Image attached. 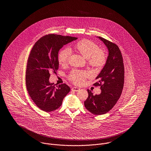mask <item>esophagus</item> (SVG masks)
Masks as SVG:
<instances>
[{
	"label": "esophagus",
	"mask_w": 151,
	"mask_h": 151,
	"mask_svg": "<svg viewBox=\"0 0 151 151\" xmlns=\"http://www.w3.org/2000/svg\"><path fill=\"white\" fill-rule=\"evenodd\" d=\"M72 90L73 91H75V92H78V91H79L80 90V89L78 87H73L72 88Z\"/></svg>",
	"instance_id": "esophagus-1"
}]
</instances>
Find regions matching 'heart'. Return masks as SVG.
Instances as JSON below:
<instances>
[{"label":"heart","mask_w":151,"mask_h":151,"mask_svg":"<svg viewBox=\"0 0 151 151\" xmlns=\"http://www.w3.org/2000/svg\"><path fill=\"white\" fill-rule=\"evenodd\" d=\"M74 49L78 51L86 58L88 64L94 68H100L106 62V55L101 50L100 47L93 41L89 40H83L76 43ZM71 51L68 48L63 49L58 55V60L59 65H65L68 62ZM86 71L73 70L68 75V78L76 84H81L88 76Z\"/></svg>","instance_id":"b5f03b06"}]
</instances>
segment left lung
<instances>
[{"instance_id":"left-lung-1","label":"left lung","mask_w":151,"mask_h":151,"mask_svg":"<svg viewBox=\"0 0 151 151\" xmlns=\"http://www.w3.org/2000/svg\"><path fill=\"white\" fill-rule=\"evenodd\" d=\"M109 51L106 62L96 79L93 86H100L101 93L93 95L88 89V97L84 101L86 109L94 115L108 113L119 100L124 85V69L122 53L118 46L107 40L99 37Z\"/></svg>"}]
</instances>
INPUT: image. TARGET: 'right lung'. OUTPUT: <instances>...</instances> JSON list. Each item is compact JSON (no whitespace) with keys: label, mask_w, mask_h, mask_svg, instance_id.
<instances>
[{"label":"right lung","mask_w":151,"mask_h":151,"mask_svg":"<svg viewBox=\"0 0 151 151\" xmlns=\"http://www.w3.org/2000/svg\"><path fill=\"white\" fill-rule=\"evenodd\" d=\"M78 38L51 34L43 36L36 42L28 59L25 82L29 96L41 110L51 112L59 108L65 96L70 91L65 84L55 88L49 82L51 72L59 68V50Z\"/></svg>","instance_id":"add662e5"}]
</instances>
